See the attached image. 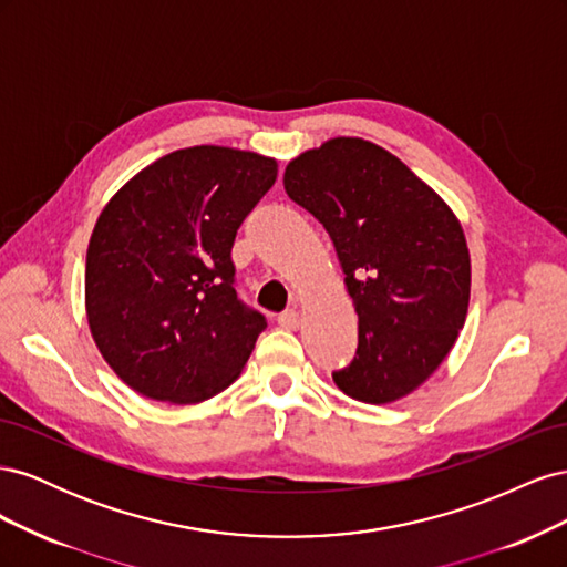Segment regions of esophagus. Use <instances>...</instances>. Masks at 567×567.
Wrapping results in <instances>:
<instances>
[{
    "label": "esophagus",
    "instance_id": "1",
    "mask_svg": "<svg viewBox=\"0 0 567 567\" xmlns=\"http://www.w3.org/2000/svg\"><path fill=\"white\" fill-rule=\"evenodd\" d=\"M279 326L288 331H296L300 326V312L298 310H286L284 315H279Z\"/></svg>",
    "mask_w": 567,
    "mask_h": 567
}]
</instances>
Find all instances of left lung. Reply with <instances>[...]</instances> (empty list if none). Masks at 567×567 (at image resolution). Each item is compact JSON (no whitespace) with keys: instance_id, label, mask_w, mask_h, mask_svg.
<instances>
[{"instance_id":"8db88e82","label":"left lung","mask_w":567,"mask_h":567,"mask_svg":"<svg viewBox=\"0 0 567 567\" xmlns=\"http://www.w3.org/2000/svg\"><path fill=\"white\" fill-rule=\"evenodd\" d=\"M284 188L329 231L359 317L357 354L333 373L336 385L367 404L414 392L468 315L461 221L398 156L357 136L300 153Z\"/></svg>"}]
</instances>
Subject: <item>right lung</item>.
I'll list each match as a JSON object with an SVG mask.
<instances>
[{
  "label": "right lung",
  "mask_w": 567,
  "mask_h": 567,
  "mask_svg": "<svg viewBox=\"0 0 567 567\" xmlns=\"http://www.w3.org/2000/svg\"><path fill=\"white\" fill-rule=\"evenodd\" d=\"M277 161L227 146L167 153L101 210L84 307L101 357L134 392L196 404L229 388L267 329L234 288V238Z\"/></svg>",
  "instance_id": "1"
}]
</instances>
